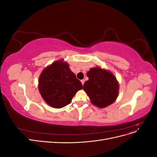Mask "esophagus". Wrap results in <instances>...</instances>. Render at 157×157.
I'll return each mask as SVG.
<instances>
[{"instance_id":"obj_1","label":"esophagus","mask_w":157,"mask_h":157,"mask_svg":"<svg viewBox=\"0 0 157 157\" xmlns=\"http://www.w3.org/2000/svg\"><path fill=\"white\" fill-rule=\"evenodd\" d=\"M81 82H82V84L83 85L84 83V79H83V80H81Z\"/></svg>"}]
</instances>
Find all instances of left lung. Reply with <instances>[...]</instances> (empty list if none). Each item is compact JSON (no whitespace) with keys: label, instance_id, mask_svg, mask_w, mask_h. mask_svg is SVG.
I'll use <instances>...</instances> for the list:
<instances>
[{"label":"left lung","instance_id":"1","mask_svg":"<svg viewBox=\"0 0 157 157\" xmlns=\"http://www.w3.org/2000/svg\"><path fill=\"white\" fill-rule=\"evenodd\" d=\"M87 77L89 79L84 82L83 89L94 105L103 108L116 100L118 84L111 73L96 67L88 71Z\"/></svg>","mask_w":157,"mask_h":157}]
</instances>
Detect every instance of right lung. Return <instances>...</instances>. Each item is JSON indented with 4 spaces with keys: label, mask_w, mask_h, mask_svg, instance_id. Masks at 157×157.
<instances>
[{
    "label": "right lung",
    "mask_w": 157,
    "mask_h": 157,
    "mask_svg": "<svg viewBox=\"0 0 157 157\" xmlns=\"http://www.w3.org/2000/svg\"><path fill=\"white\" fill-rule=\"evenodd\" d=\"M39 88L42 98L49 105L59 109L71 103L82 85L71 71L68 63L59 60L42 71Z\"/></svg>",
    "instance_id": "right-lung-1"
}]
</instances>
